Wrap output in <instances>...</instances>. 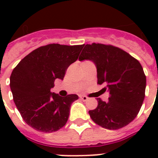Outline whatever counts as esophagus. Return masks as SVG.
Wrapping results in <instances>:
<instances>
[{
  "label": "esophagus",
  "instance_id": "1",
  "mask_svg": "<svg viewBox=\"0 0 158 158\" xmlns=\"http://www.w3.org/2000/svg\"><path fill=\"white\" fill-rule=\"evenodd\" d=\"M80 98H81L84 102H86L87 100L89 99V98H88V97H86V96H81V97H80Z\"/></svg>",
  "mask_w": 158,
  "mask_h": 158
}]
</instances>
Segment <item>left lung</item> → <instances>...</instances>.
Segmentation results:
<instances>
[{"mask_svg": "<svg viewBox=\"0 0 158 158\" xmlns=\"http://www.w3.org/2000/svg\"><path fill=\"white\" fill-rule=\"evenodd\" d=\"M79 60H91L96 65L98 84L109 92V101L98 98V106L89 110L97 125L118 130L135 120L145 97L146 76L142 65L129 53L104 44H87Z\"/></svg>", "mask_w": 158, "mask_h": 158, "instance_id": "8db88e82", "label": "left lung"}]
</instances>
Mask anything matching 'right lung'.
Returning <instances> with one entry per match:
<instances>
[{
  "instance_id": "1",
  "label": "right lung",
  "mask_w": 158,
  "mask_h": 158,
  "mask_svg": "<svg viewBox=\"0 0 158 158\" xmlns=\"http://www.w3.org/2000/svg\"><path fill=\"white\" fill-rule=\"evenodd\" d=\"M84 45L49 44L26 56L13 69L10 86L21 116L29 126L44 133L55 132L66 124L70 106L79 98L51 92L56 79L76 61Z\"/></svg>"
}]
</instances>
